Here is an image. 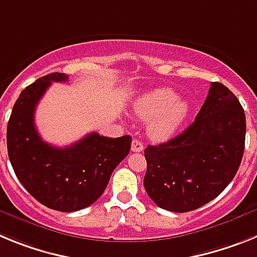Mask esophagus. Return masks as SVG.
Segmentation results:
<instances>
[{
  "instance_id": "1",
  "label": "esophagus",
  "mask_w": 257,
  "mask_h": 257,
  "mask_svg": "<svg viewBox=\"0 0 257 257\" xmlns=\"http://www.w3.org/2000/svg\"><path fill=\"white\" fill-rule=\"evenodd\" d=\"M144 149V145L139 140H133V144H131V151L136 152V153H140Z\"/></svg>"
}]
</instances>
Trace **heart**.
<instances>
[{
  "label": "heart",
  "instance_id": "b5f03b06",
  "mask_svg": "<svg viewBox=\"0 0 257 257\" xmlns=\"http://www.w3.org/2000/svg\"><path fill=\"white\" fill-rule=\"evenodd\" d=\"M189 110L188 101L169 87L154 88L138 97L134 104V113L149 122L148 134L156 142H165L176 135L187 121Z\"/></svg>",
  "mask_w": 257,
  "mask_h": 257
}]
</instances>
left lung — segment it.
<instances>
[{
    "label": "left lung",
    "instance_id": "obj_1",
    "mask_svg": "<svg viewBox=\"0 0 257 257\" xmlns=\"http://www.w3.org/2000/svg\"><path fill=\"white\" fill-rule=\"evenodd\" d=\"M246 115L226 86L211 82L196 119L174 139L144 151V188L158 207L197 210L216 198L239 169Z\"/></svg>",
    "mask_w": 257,
    "mask_h": 257
}]
</instances>
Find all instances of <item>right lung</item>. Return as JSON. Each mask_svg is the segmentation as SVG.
<instances>
[{
  "label": "right lung",
  "mask_w": 257,
  "mask_h": 257,
  "mask_svg": "<svg viewBox=\"0 0 257 257\" xmlns=\"http://www.w3.org/2000/svg\"><path fill=\"white\" fill-rule=\"evenodd\" d=\"M67 81L64 73H51L27 86L14 104L6 142L15 175L31 196L52 210L73 212L103 194L112 172L130 152L131 136L91 133L65 148L41 139L36 106L51 82Z\"/></svg>",
  "instance_id": "obj_1"
}]
</instances>
